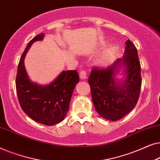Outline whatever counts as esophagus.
Segmentation results:
<instances>
[{
  "label": "esophagus",
  "mask_w": 160,
  "mask_h": 160,
  "mask_svg": "<svg viewBox=\"0 0 160 160\" xmlns=\"http://www.w3.org/2000/svg\"><path fill=\"white\" fill-rule=\"evenodd\" d=\"M79 76H80L81 79H86L87 77V72L84 71V70H82V71H80Z\"/></svg>",
  "instance_id": "34e87169"
}]
</instances>
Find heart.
Returning a JSON list of instances; mask_svg holds the SVG:
<instances>
[{
  "label": "heart",
  "instance_id": "heart-1",
  "mask_svg": "<svg viewBox=\"0 0 160 160\" xmlns=\"http://www.w3.org/2000/svg\"><path fill=\"white\" fill-rule=\"evenodd\" d=\"M116 51H117V47L114 45L111 46L107 49L103 54L98 58V62L101 66H107L111 64L114 58Z\"/></svg>",
  "mask_w": 160,
  "mask_h": 160
}]
</instances>
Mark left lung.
Segmentation results:
<instances>
[{"mask_svg":"<svg viewBox=\"0 0 160 160\" xmlns=\"http://www.w3.org/2000/svg\"><path fill=\"white\" fill-rule=\"evenodd\" d=\"M123 70L125 78L117 80V74ZM141 64L132 41L125 42L122 58L107 68L92 70L88 82L95 110L104 119L117 121L136 106L141 87Z\"/></svg>","mask_w":160,"mask_h":160,"instance_id":"1","label":"left lung"}]
</instances>
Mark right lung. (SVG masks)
Instances as JSON below:
<instances>
[{"instance_id": "1", "label": "right lung", "mask_w": 160, "mask_h": 160, "mask_svg": "<svg viewBox=\"0 0 160 160\" xmlns=\"http://www.w3.org/2000/svg\"><path fill=\"white\" fill-rule=\"evenodd\" d=\"M43 37L42 32L32 38L21 56L17 68L16 89L24 112L38 123L52 126L65 119L74 88L79 82V76L75 70L63 71L47 85H40L30 79L24 63L25 58L32 43L43 40Z\"/></svg>"}]
</instances>
